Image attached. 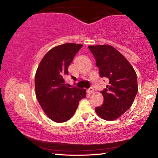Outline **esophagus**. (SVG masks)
I'll use <instances>...</instances> for the list:
<instances>
[{
    "label": "esophagus",
    "mask_w": 158,
    "mask_h": 158,
    "mask_svg": "<svg viewBox=\"0 0 158 158\" xmlns=\"http://www.w3.org/2000/svg\"><path fill=\"white\" fill-rule=\"evenodd\" d=\"M94 89H93V88H92V87H90V89L88 90V93H90V94H92V93H94Z\"/></svg>",
    "instance_id": "1"
}]
</instances>
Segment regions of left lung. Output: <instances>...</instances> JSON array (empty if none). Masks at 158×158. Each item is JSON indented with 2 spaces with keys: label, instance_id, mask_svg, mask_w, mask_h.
Here are the masks:
<instances>
[{
  "label": "left lung",
  "instance_id": "8db88e82",
  "mask_svg": "<svg viewBox=\"0 0 158 158\" xmlns=\"http://www.w3.org/2000/svg\"><path fill=\"white\" fill-rule=\"evenodd\" d=\"M96 60L101 77L109 79V84L101 91L104 102L95 108L99 116L114 121L132 106L138 91L135 69L118 51L110 45L89 46Z\"/></svg>",
  "mask_w": 158,
  "mask_h": 158
}]
</instances>
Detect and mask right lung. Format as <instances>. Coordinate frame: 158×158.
Masks as SVG:
<instances>
[{
	"label": "right lung",
	"mask_w": 158,
	"mask_h": 158,
	"mask_svg": "<svg viewBox=\"0 0 158 158\" xmlns=\"http://www.w3.org/2000/svg\"><path fill=\"white\" fill-rule=\"evenodd\" d=\"M82 44L66 43L52 48L42 58L35 77L37 101L47 116L56 123L68 121L75 113L85 90L69 88L64 77Z\"/></svg>",
	"instance_id": "right-lung-1"
}]
</instances>
